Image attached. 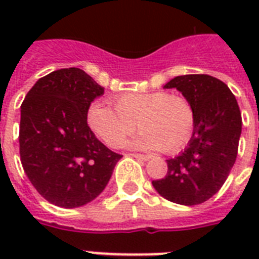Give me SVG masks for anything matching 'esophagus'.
I'll use <instances>...</instances> for the list:
<instances>
[{"label":"esophagus","mask_w":259,"mask_h":259,"mask_svg":"<svg viewBox=\"0 0 259 259\" xmlns=\"http://www.w3.org/2000/svg\"><path fill=\"white\" fill-rule=\"evenodd\" d=\"M132 157L137 158V160H142V161H148L150 160V156H146V154H138V153H133V154H129Z\"/></svg>","instance_id":"1"}]
</instances>
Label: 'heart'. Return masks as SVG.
<instances>
[{
  "mask_svg": "<svg viewBox=\"0 0 259 259\" xmlns=\"http://www.w3.org/2000/svg\"><path fill=\"white\" fill-rule=\"evenodd\" d=\"M115 110L94 102L87 122L99 140L115 148L136 130L142 133L130 145L173 153L184 148L192 136L195 111L184 97L166 91L127 93L114 99Z\"/></svg>",
  "mask_w": 259,
  "mask_h": 259,
  "instance_id": "heart-1",
  "label": "heart"
}]
</instances>
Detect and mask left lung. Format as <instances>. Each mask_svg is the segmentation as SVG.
Instances as JSON below:
<instances>
[{
    "mask_svg": "<svg viewBox=\"0 0 259 259\" xmlns=\"http://www.w3.org/2000/svg\"><path fill=\"white\" fill-rule=\"evenodd\" d=\"M164 89H176L192 105L195 126L187 148L166 160V176L152 184L166 200L200 204L222 188L235 162L241 110L227 84L209 75H181Z\"/></svg>",
    "mask_w": 259,
    "mask_h": 259,
    "instance_id": "8db88e82",
    "label": "left lung"
}]
</instances>
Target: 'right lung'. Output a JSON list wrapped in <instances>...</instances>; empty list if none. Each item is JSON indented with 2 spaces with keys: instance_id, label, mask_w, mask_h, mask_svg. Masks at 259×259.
Masks as SVG:
<instances>
[{
  "instance_id": "obj_1",
  "label": "right lung",
  "mask_w": 259,
  "mask_h": 259,
  "mask_svg": "<svg viewBox=\"0 0 259 259\" xmlns=\"http://www.w3.org/2000/svg\"><path fill=\"white\" fill-rule=\"evenodd\" d=\"M103 94L89 74L72 67L38 79L22 102V168L36 191L58 207L76 208L93 201L121 160L87 125L91 102Z\"/></svg>"
}]
</instances>
